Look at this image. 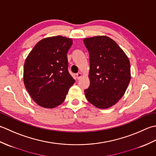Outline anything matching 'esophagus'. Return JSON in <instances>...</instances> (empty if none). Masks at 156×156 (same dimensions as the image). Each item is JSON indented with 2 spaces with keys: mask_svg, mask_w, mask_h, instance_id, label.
<instances>
[{
  "mask_svg": "<svg viewBox=\"0 0 156 156\" xmlns=\"http://www.w3.org/2000/svg\"><path fill=\"white\" fill-rule=\"evenodd\" d=\"M77 75V79H80V78L81 77L82 73H80V72H79L78 73H77V75Z\"/></svg>",
  "mask_w": 156,
  "mask_h": 156,
  "instance_id": "esophagus-1",
  "label": "esophagus"
}]
</instances>
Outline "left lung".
<instances>
[{
    "label": "left lung",
    "mask_w": 156,
    "mask_h": 156,
    "mask_svg": "<svg viewBox=\"0 0 156 156\" xmlns=\"http://www.w3.org/2000/svg\"><path fill=\"white\" fill-rule=\"evenodd\" d=\"M90 55V85L85 90L87 100L101 109L112 106L125 94L131 80L128 57L111 38H85Z\"/></svg>",
    "instance_id": "obj_1"
}]
</instances>
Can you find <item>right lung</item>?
I'll return each mask as SVG.
<instances>
[{"label": "right lung", "mask_w": 156, "mask_h": 156, "mask_svg": "<svg viewBox=\"0 0 156 156\" xmlns=\"http://www.w3.org/2000/svg\"><path fill=\"white\" fill-rule=\"evenodd\" d=\"M72 44L71 39L60 36L44 38L25 60V86L39 106L46 108L59 106L75 83L68 71L66 55Z\"/></svg>", "instance_id": "add662e5"}]
</instances>
